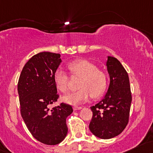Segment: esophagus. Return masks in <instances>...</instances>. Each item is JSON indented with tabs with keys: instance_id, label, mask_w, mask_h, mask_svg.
<instances>
[{
	"instance_id": "esophagus-1",
	"label": "esophagus",
	"mask_w": 153,
	"mask_h": 153,
	"mask_svg": "<svg viewBox=\"0 0 153 153\" xmlns=\"http://www.w3.org/2000/svg\"><path fill=\"white\" fill-rule=\"evenodd\" d=\"M80 109H82L81 107H77V106H75L73 107V110H79Z\"/></svg>"
}]
</instances>
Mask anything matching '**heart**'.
Listing matches in <instances>:
<instances>
[{
	"instance_id": "obj_1",
	"label": "heart",
	"mask_w": 153,
	"mask_h": 153,
	"mask_svg": "<svg viewBox=\"0 0 153 153\" xmlns=\"http://www.w3.org/2000/svg\"><path fill=\"white\" fill-rule=\"evenodd\" d=\"M68 69L75 76L81 78L80 90L64 96L62 100L70 105H76L89 100L91 95L98 97L104 93L107 87V75L101 70L88 60L77 59L68 64ZM53 81L60 91L66 92L69 87L68 74L59 68L53 74Z\"/></svg>"
}]
</instances>
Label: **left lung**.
<instances>
[{
	"label": "left lung",
	"mask_w": 153,
	"mask_h": 153,
	"mask_svg": "<svg viewBox=\"0 0 153 153\" xmlns=\"http://www.w3.org/2000/svg\"><path fill=\"white\" fill-rule=\"evenodd\" d=\"M106 66L110 84L103 99L91 107L93 116L89 124L91 132L102 139L113 138L124 130L132 100L128 75L121 63L108 56Z\"/></svg>",
	"instance_id": "8db88e82"
}]
</instances>
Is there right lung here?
<instances>
[{"label": "right lung", "mask_w": 153, "mask_h": 153, "mask_svg": "<svg viewBox=\"0 0 153 153\" xmlns=\"http://www.w3.org/2000/svg\"><path fill=\"white\" fill-rule=\"evenodd\" d=\"M60 56L47 51L34 55L25 64L18 82L25 125L35 139L48 145L64 140L68 131L66 119L73 112L70 105L64 103L50 108L59 98L53 74L62 62Z\"/></svg>", "instance_id": "right-lung-1"}]
</instances>
